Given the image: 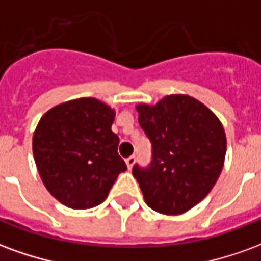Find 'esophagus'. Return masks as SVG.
<instances>
[{
	"label": "esophagus",
	"instance_id": "esophagus-1",
	"mask_svg": "<svg viewBox=\"0 0 261 261\" xmlns=\"http://www.w3.org/2000/svg\"><path fill=\"white\" fill-rule=\"evenodd\" d=\"M125 164H127V168L131 169V168L134 166V164H136V155H131V156H128V158L125 159Z\"/></svg>",
	"mask_w": 261,
	"mask_h": 261
}]
</instances>
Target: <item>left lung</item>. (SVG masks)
Here are the masks:
<instances>
[{
  "label": "left lung",
  "mask_w": 261,
  "mask_h": 261,
  "mask_svg": "<svg viewBox=\"0 0 261 261\" xmlns=\"http://www.w3.org/2000/svg\"><path fill=\"white\" fill-rule=\"evenodd\" d=\"M137 110L152 147L148 166H133L145 202L166 215L186 213L218 180L226 152L224 127L207 106L186 95Z\"/></svg>",
  "instance_id": "8db88e82"
}]
</instances>
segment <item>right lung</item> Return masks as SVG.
I'll list each match as a JSON object with an SVG mask.
<instances>
[{"instance_id":"1","label":"right lung","mask_w":261,"mask_h":261,"mask_svg":"<svg viewBox=\"0 0 261 261\" xmlns=\"http://www.w3.org/2000/svg\"><path fill=\"white\" fill-rule=\"evenodd\" d=\"M114 110L93 97L56 106L33 134V156L50 194L74 210L99 205L127 165L112 131Z\"/></svg>"}]
</instances>
